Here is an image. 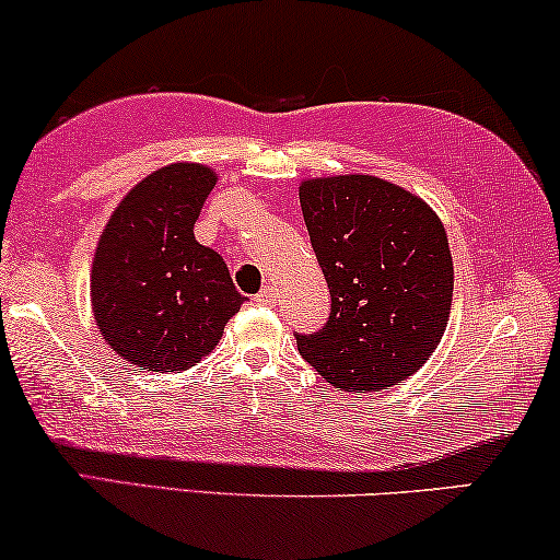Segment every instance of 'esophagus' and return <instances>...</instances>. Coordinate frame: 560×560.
Segmentation results:
<instances>
[{
    "instance_id": "1",
    "label": "esophagus",
    "mask_w": 560,
    "mask_h": 560,
    "mask_svg": "<svg viewBox=\"0 0 560 560\" xmlns=\"http://www.w3.org/2000/svg\"><path fill=\"white\" fill-rule=\"evenodd\" d=\"M255 301H257V305H275L278 303V293H275L272 285H267L255 295Z\"/></svg>"
}]
</instances>
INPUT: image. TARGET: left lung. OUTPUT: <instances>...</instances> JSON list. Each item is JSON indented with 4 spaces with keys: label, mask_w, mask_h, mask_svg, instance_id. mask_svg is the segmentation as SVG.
Segmentation results:
<instances>
[{
    "label": "left lung",
    "mask_w": 560,
    "mask_h": 560,
    "mask_svg": "<svg viewBox=\"0 0 560 560\" xmlns=\"http://www.w3.org/2000/svg\"><path fill=\"white\" fill-rule=\"evenodd\" d=\"M301 209L331 316L298 351L343 393H380L428 362L446 331L454 262L423 198L377 175L301 183Z\"/></svg>",
    "instance_id": "obj_1"
}]
</instances>
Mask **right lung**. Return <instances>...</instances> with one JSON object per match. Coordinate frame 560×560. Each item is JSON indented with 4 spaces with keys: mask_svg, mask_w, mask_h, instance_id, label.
I'll list each match as a JSON object with an SVG mask.
<instances>
[{
    "mask_svg": "<svg viewBox=\"0 0 560 560\" xmlns=\"http://www.w3.org/2000/svg\"><path fill=\"white\" fill-rule=\"evenodd\" d=\"M217 180L201 163L160 167L121 198L98 236L91 308L104 341L129 364L188 370L244 303L221 255L194 236Z\"/></svg>",
    "mask_w": 560,
    "mask_h": 560,
    "instance_id": "obj_1",
    "label": "right lung"
}]
</instances>
